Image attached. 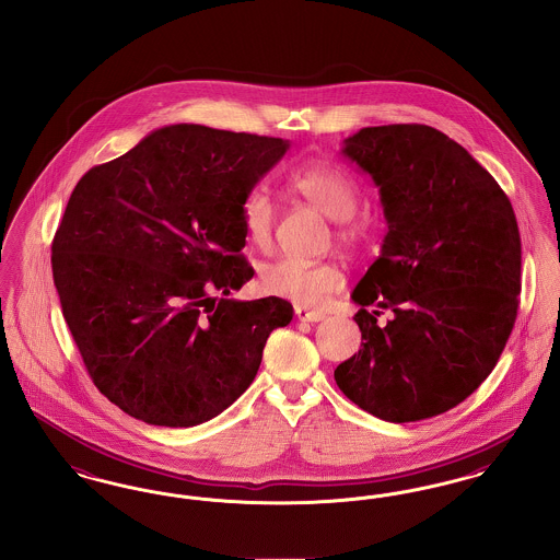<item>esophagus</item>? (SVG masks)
Segmentation results:
<instances>
[{"label":"esophagus","mask_w":560,"mask_h":560,"mask_svg":"<svg viewBox=\"0 0 560 560\" xmlns=\"http://www.w3.org/2000/svg\"><path fill=\"white\" fill-rule=\"evenodd\" d=\"M294 314H296V317L301 319V322H322L324 317H326V314L324 312H319V310H310V307H305V305H296L294 307Z\"/></svg>","instance_id":"obj_1"}]
</instances>
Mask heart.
<instances>
[{"instance_id":"obj_1","label":"heart","mask_w":560,"mask_h":560,"mask_svg":"<svg viewBox=\"0 0 560 560\" xmlns=\"http://www.w3.org/2000/svg\"><path fill=\"white\" fill-rule=\"evenodd\" d=\"M287 184L294 195L303 196L326 218L339 221L337 236L345 244H362L370 236V225L355 218L360 188L339 165L312 159L294 165L287 173ZM241 223L246 241L266 250L273 241L276 209L264 188H255L241 202ZM259 289L266 294L284 296L301 305H322L345 282L341 269L330 261L276 259L259 269Z\"/></svg>"}]
</instances>
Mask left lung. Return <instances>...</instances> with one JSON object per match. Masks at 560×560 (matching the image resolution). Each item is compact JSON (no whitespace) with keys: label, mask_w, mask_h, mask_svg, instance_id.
<instances>
[{"label":"left lung","mask_w":560,"mask_h":560,"mask_svg":"<svg viewBox=\"0 0 560 560\" xmlns=\"http://www.w3.org/2000/svg\"><path fill=\"white\" fill-rule=\"evenodd\" d=\"M342 154L378 186L389 230L351 292L362 349L337 365L335 381L387 422L447 412L489 376L516 319L521 234L511 200L429 125L364 127ZM383 308L394 319L381 329Z\"/></svg>","instance_id":"1"}]
</instances>
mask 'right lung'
Listing matches in <instances>:
<instances>
[{
  "mask_svg": "<svg viewBox=\"0 0 560 560\" xmlns=\"http://www.w3.org/2000/svg\"><path fill=\"white\" fill-rule=\"evenodd\" d=\"M205 125L152 131L88 171L51 243V273L83 364L122 412L195 427L253 383L280 296L228 299L253 278L241 202L289 150Z\"/></svg>",
  "mask_w": 560,
  "mask_h": 560,
  "instance_id": "add662e5",
  "label": "right lung"
}]
</instances>
